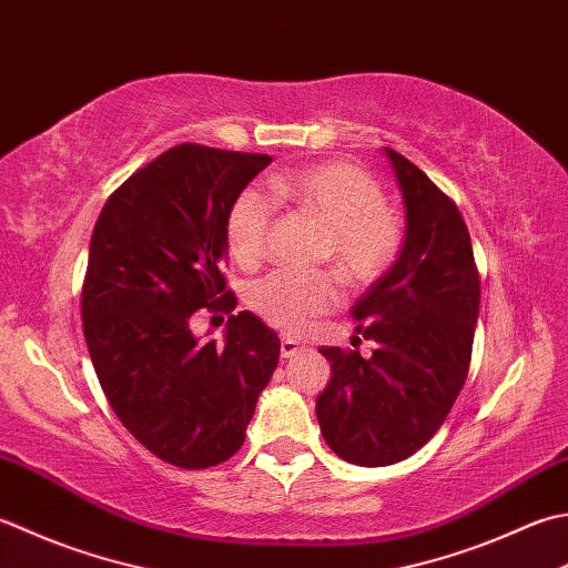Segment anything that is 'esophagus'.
I'll return each instance as SVG.
<instances>
[{
    "instance_id": "obj_1",
    "label": "esophagus",
    "mask_w": 568,
    "mask_h": 568,
    "mask_svg": "<svg viewBox=\"0 0 568 568\" xmlns=\"http://www.w3.org/2000/svg\"><path fill=\"white\" fill-rule=\"evenodd\" d=\"M300 352H305V344L300 339H295V337H283L281 339V354L285 359H293L295 354H300Z\"/></svg>"
}]
</instances>
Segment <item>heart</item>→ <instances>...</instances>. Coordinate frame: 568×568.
<instances>
[{
  "label": "heart",
  "instance_id": "obj_1",
  "mask_svg": "<svg viewBox=\"0 0 568 568\" xmlns=\"http://www.w3.org/2000/svg\"><path fill=\"white\" fill-rule=\"evenodd\" d=\"M287 206L325 226L317 258L335 265L352 291H366L394 268L404 248V221L386 204L384 186L352 162H322L271 176L265 192L246 186L226 214L229 253L246 268L263 261L275 209ZM335 273L277 271L248 287V307L271 327L303 332L342 303Z\"/></svg>",
  "mask_w": 568,
  "mask_h": 568
}]
</instances>
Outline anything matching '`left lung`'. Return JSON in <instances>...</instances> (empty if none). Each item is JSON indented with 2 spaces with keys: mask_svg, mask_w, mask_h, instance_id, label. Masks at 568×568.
<instances>
[{
  "mask_svg": "<svg viewBox=\"0 0 568 568\" xmlns=\"http://www.w3.org/2000/svg\"><path fill=\"white\" fill-rule=\"evenodd\" d=\"M386 154L404 192L406 241L394 268L352 307L374 352L320 347L332 362L317 398L320 430L342 460L364 468L408 458L443 426L468 379L480 310L458 206L404 154Z\"/></svg>",
  "mask_w": 568,
  "mask_h": 568,
  "instance_id": "1",
  "label": "left lung"
}]
</instances>
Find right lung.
Instances as JSON below:
<instances>
[{
    "instance_id": "1",
    "label": "right lung",
    "mask_w": 568,
    "mask_h": 568,
    "mask_svg": "<svg viewBox=\"0 0 568 568\" xmlns=\"http://www.w3.org/2000/svg\"><path fill=\"white\" fill-rule=\"evenodd\" d=\"M268 162L174 144L130 174L95 221L81 293L88 352L120 424L176 468L204 470L243 446L281 359L275 329L248 310L233 315L221 273L229 206ZM199 308L230 315L224 345L193 337Z\"/></svg>"
}]
</instances>
